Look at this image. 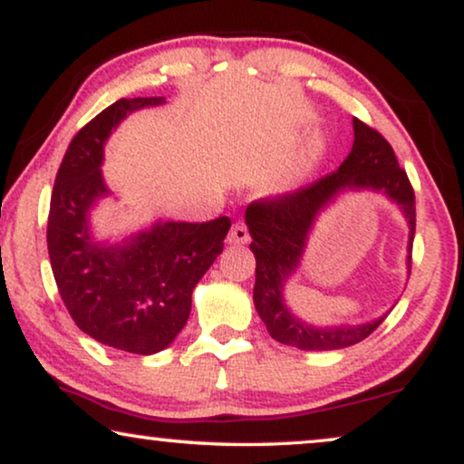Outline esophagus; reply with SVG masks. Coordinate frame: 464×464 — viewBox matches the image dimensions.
I'll return each mask as SVG.
<instances>
[{"label":"esophagus","instance_id":"obj_1","mask_svg":"<svg viewBox=\"0 0 464 464\" xmlns=\"http://www.w3.org/2000/svg\"><path fill=\"white\" fill-rule=\"evenodd\" d=\"M250 241V231H247V225L244 220H237L233 223L229 231V244H247Z\"/></svg>","mask_w":464,"mask_h":464}]
</instances>
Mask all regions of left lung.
I'll list each match as a JSON object with an SVG mask.
<instances>
[{"mask_svg": "<svg viewBox=\"0 0 464 464\" xmlns=\"http://www.w3.org/2000/svg\"><path fill=\"white\" fill-rule=\"evenodd\" d=\"M342 189L383 191L402 206L411 227V254L417 208L414 189L385 137L369 124L354 119V145L340 169L306 188L275 198H260L247 206L246 223L256 256L254 304L273 340L300 350H340L369 337L382 319L358 327L316 329L302 323L283 304V285L298 268L306 235L316 214ZM412 262V256H409Z\"/></svg>", "mask_w": 464, "mask_h": 464, "instance_id": "obj_1", "label": "left lung"}]
</instances>
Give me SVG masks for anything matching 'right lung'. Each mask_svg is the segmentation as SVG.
<instances>
[{"label":"right lung","mask_w":464,"mask_h":464,"mask_svg":"<svg viewBox=\"0 0 464 464\" xmlns=\"http://www.w3.org/2000/svg\"><path fill=\"white\" fill-rule=\"evenodd\" d=\"M164 98L119 100L72 137L55 175L47 252L62 302L77 327L110 348L156 354L185 327L191 292L223 252L229 217L158 223L124 246L93 244L87 212L106 196L103 143L124 116Z\"/></svg>","instance_id":"add662e5"}]
</instances>
